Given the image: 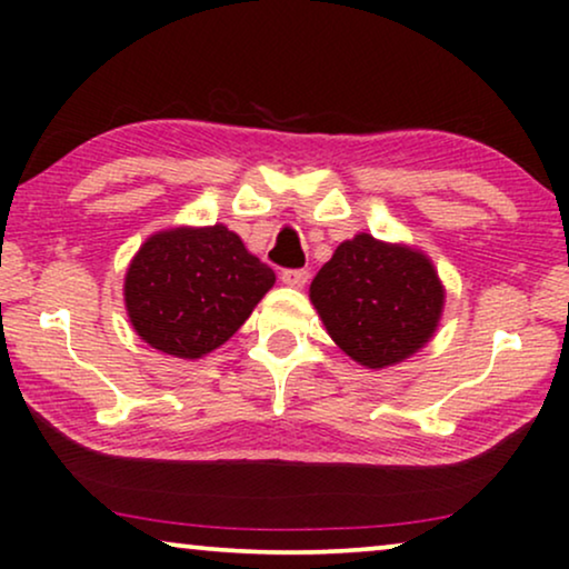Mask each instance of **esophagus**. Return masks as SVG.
<instances>
[{
	"label": "esophagus",
	"mask_w": 569,
	"mask_h": 569,
	"mask_svg": "<svg viewBox=\"0 0 569 569\" xmlns=\"http://www.w3.org/2000/svg\"><path fill=\"white\" fill-rule=\"evenodd\" d=\"M308 279H310V274H308L306 269H287V271H282V282L287 287H295V290H302V287L308 284Z\"/></svg>",
	"instance_id": "obj_1"
}]
</instances>
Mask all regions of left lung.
I'll list each match as a JSON object with an SVG mask.
<instances>
[{
    "label": "left lung",
    "mask_w": 569,
    "mask_h": 569,
    "mask_svg": "<svg viewBox=\"0 0 569 569\" xmlns=\"http://www.w3.org/2000/svg\"><path fill=\"white\" fill-rule=\"evenodd\" d=\"M310 302L341 352L383 370L435 337L446 287L425 251L357 232L310 282Z\"/></svg>",
    "instance_id": "left-lung-1"
}]
</instances>
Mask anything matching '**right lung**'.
<instances>
[{"instance_id": "right-lung-1", "label": "right lung", "mask_w": 569, "mask_h": 569, "mask_svg": "<svg viewBox=\"0 0 569 569\" xmlns=\"http://www.w3.org/2000/svg\"><path fill=\"white\" fill-rule=\"evenodd\" d=\"M277 277L222 222L158 230L139 246L123 277L137 337L162 355L199 360L222 347Z\"/></svg>"}]
</instances>
